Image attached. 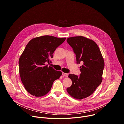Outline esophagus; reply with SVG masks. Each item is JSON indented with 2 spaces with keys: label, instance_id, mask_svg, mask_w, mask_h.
Returning <instances> with one entry per match:
<instances>
[{
  "label": "esophagus",
  "instance_id": "obj_1",
  "mask_svg": "<svg viewBox=\"0 0 124 124\" xmlns=\"http://www.w3.org/2000/svg\"><path fill=\"white\" fill-rule=\"evenodd\" d=\"M62 75L65 77H67L68 76V74L67 73H62Z\"/></svg>",
  "mask_w": 124,
  "mask_h": 124
}]
</instances>
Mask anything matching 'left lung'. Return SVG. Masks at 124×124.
I'll return each mask as SVG.
<instances>
[{
    "mask_svg": "<svg viewBox=\"0 0 124 124\" xmlns=\"http://www.w3.org/2000/svg\"><path fill=\"white\" fill-rule=\"evenodd\" d=\"M67 42L76 54L77 63H83L79 67L80 76H68L72 84L67 91L73 98L82 100L91 95L101 83L104 59L98 46L91 39L79 36L68 38Z\"/></svg>",
    "mask_w": 124,
    "mask_h": 124,
    "instance_id": "8db88e82",
    "label": "left lung"
}]
</instances>
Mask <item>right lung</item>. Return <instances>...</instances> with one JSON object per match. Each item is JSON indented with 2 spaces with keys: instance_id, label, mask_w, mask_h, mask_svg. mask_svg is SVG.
<instances>
[{
  "instance_id": "1",
  "label": "right lung",
  "mask_w": 124,
  "mask_h": 124,
  "mask_svg": "<svg viewBox=\"0 0 124 124\" xmlns=\"http://www.w3.org/2000/svg\"><path fill=\"white\" fill-rule=\"evenodd\" d=\"M65 40L45 35L34 38L27 44L19 59V73L25 89L32 96L46 95L62 75L61 71L46 64L51 62L54 51Z\"/></svg>"
}]
</instances>
